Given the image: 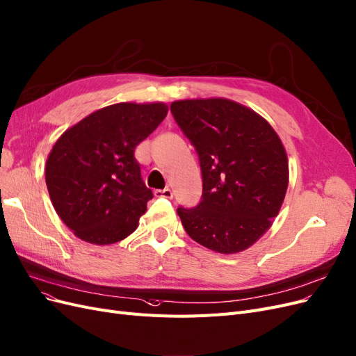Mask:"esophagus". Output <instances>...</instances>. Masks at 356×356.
I'll use <instances>...</instances> for the list:
<instances>
[{
    "label": "esophagus",
    "instance_id": "obj_1",
    "mask_svg": "<svg viewBox=\"0 0 356 356\" xmlns=\"http://www.w3.org/2000/svg\"><path fill=\"white\" fill-rule=\"evenodd\" d=\"M154 195L156 197H163V199H172L174 197V193L170 188H163V190H156L154 191Z\"/></svg>",
    "mask_w": 356,
    "mask_h": 356
}]
</instances>
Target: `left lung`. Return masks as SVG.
Masks as SVG:
<instances>
[{
  "mask_svg": "<svg viewBox=\"0 0 356 356\" xmlns=\"http://www.w3.org/2000/svg\"><path fill=\"white\" fill-rule=\"evenodd\" d=\"M170 112L199 156L197 206L177 212L187 234L219 253L250 248L271 227L289 186L283 143L253 110L225 99L181 100Z\"/></svg>",
  "mask_w": 356,
  "mask_h": 356,
  "instance_id": "1",
  "label": "left lung"
}]
</instances>
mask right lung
<instances>
[{
    "label": "right lung",
    "instance_id": "right-lung-1",
    "mask_svg": "<svg viewBox=\"0 0 356 356\" xmlns=\"http://www.w3.org/2000/svg\"><path fill=\"white\" fill-rule=\"evenodd\" d=\"M166 115L163 103H118L97 110L56 141L45 182L57 215L76 237L103 246L136 231L153 193L134 153Z\"/></svg>",
    "mask_w": 356,
    "mask_h": 356
}]
</instances>
